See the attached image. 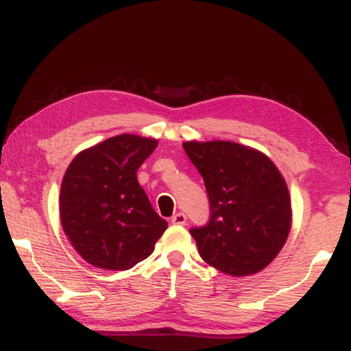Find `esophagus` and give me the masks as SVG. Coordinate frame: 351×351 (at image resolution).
Here are the masks:
<instances>
[{
    "mask_svg": "<svg viewBox=\"0 0 351 351\" xmlns=\"http://www.w3.org/2000/svg\"><path fill=\"white\" fill-rule=\"evenodd\" d=\"M171 223L183 226V224H186V215H184V213H176V215L171 217Z\"/></svg>",
    "mask_w": 351,
    "mask_h": 351,
    "instance_id": "34e87169",
    "label": "esophagus"
}]
</instances>
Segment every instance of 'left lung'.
Listing matches in <instances>:
<instances>
[{"label": "left lung", "instance_id": "8db88e82", "mask_svg": "<svg viewBox=\"0 0 351 351\" xmlns=\"http://www.w3.org/2000/svg\"><path fill=\"white\" fill-rule=\"evenodd\" d=\"M183 148L203 176L211 206L206 226L189 231L199 256L228 276L261 272L291 232L284 176L263 152L236 142H184Z\"/></svg>", "mask_w": 351, "mask_h": 351}]
</instances>
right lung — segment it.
Returning a JSON list of instances; mask_svg holds the SVG:
<instances>
[{
    "label": "right lung",
    "instance_id": "1",
    "mask_svg": "<svg viewBox=\"0 0 351 351\" xmlns=\"http://www.w3.org/2000/svg\"><path fill=\"white\" fill-rule=\"evenodd\" d=\"M158 140L122 134L75 155L60 184V224L94 267L127 271L147 259L168 223L152 208L136 170Z\"/></svg>",
    "mask_w": 351,
    "mask_h": 351
}]
</instances>
